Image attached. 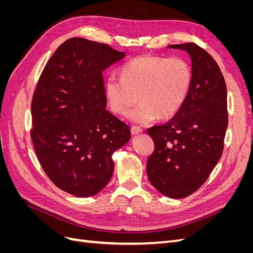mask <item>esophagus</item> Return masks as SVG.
<instances>
[{"label":"esophagus","mask_w":253,"mask_h":253,"mask_svg":"<svg viewBox=\"0 0 253 253\" xmlns=\"http://www.w3.org/2000/svg\"><path fill=\"white\" fill-rule=\"evenodd\" d=\"M131 132H132V134L133 135H138V134H140V133H142V128L141 127H139V126H132V128H131Z\"/></svg>","instance_id":"34e87169"}]
</instances>
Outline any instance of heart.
Wrapping results in <instances>:
<instances>
[{
    "label": "heart",
    "instance_id": "obj_1",
    "mask_svg": "<svg viewBox=\"0 0 253 253\" xmlns=\"http://www.w3.org/2000/svg\"><path fill=\"white\" fill-rule=\"evenodd\" d=\"M192 68L181 57L144 56L128 61L121 67V78L111 75L105 80V95L111 109L119 115L147 125L157 116L168 119L177 114L192 87ZM139 98H137L136 96Z\"/></svg>",
    "mask_w": 253,
    "mask_h": 253
}]
</instances>
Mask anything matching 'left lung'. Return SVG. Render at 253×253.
<instances>
[{
  "label": "left lung",
  "instance_id": "left-lung-1",
  "mask_svg": "<svg viewBox=\"0 0 253 253\" xmlns=\"http://www.w3.org/2000/svg\"><path fill=\"white\" fill-rule=\"evenodd\" d=\"M168 47L189 53L192 87L174 117L148 128L155 149L148 158L147 174L160 193L177 200L201 188L223 154L228 126L227 87L215 60L204 48L195 43Z\"/></svg>",
  "mask_w": 253,
  "mask_h": 253
}]
</instances>
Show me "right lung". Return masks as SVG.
<instances>
[{
    "label": "right lung",
    "mask_w": 253,
    "mask_h": 253,
    "mask_svg": "<svg viewBox=\"0 0 253 253\" xmlns=\"http://www.w3.org/2000/svg\"><path fill=\"white\" fill-rule=\"evenodd\" d=\"M126 57L108 44L66 40L53 52L32 101L34 148L55 185L93 196L108 185L113 153L128 142L129 127L106 110L102 72Z\"/></svg>",
    "instance_id": "add662e5"
}]
</instances>
